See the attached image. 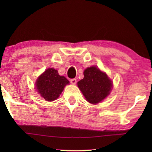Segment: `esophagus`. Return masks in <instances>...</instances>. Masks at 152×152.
<instances>
[{"instance_id": "esophagus-1", "label": "esophagus", "mask_w": 152, "mask_h": 152, "mask_svg": "<svg viewBox=\"0 0 152 152\" xmlns=\"http://www.w3.org/2000/svg\"><path fill=\"white\" fill-rule=\"evenodd\" d=\"M70 82H71L72 84H75L77 83V79L75 78L71 79V80H70Z\"/></svg>"}]
</instances>
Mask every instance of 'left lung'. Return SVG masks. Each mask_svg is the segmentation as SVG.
I'll use <instances>...</instances> for the list:
<instances>
[{
	"instance_id": "obj_1",
	"label": "left lung",
	"mask_w": 152,
	"mask_h": 152,
	"mask_svg": "<svg viewBox=\"0 0 152 152\" xmlns=\"http://www.w3.org/2000/svg\"><path fill=\"white\" fill-rule=\"evenodd\" d=\"M84 75V79L77 82V86L88 102L97 104L109 95L112 82L106 73L92 66L86 68Z\"/></svg>"
}]
</instances>
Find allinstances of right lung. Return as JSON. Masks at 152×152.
<instances>
[{
    "label": "right lung",
    "instance_id": "add662e5",
    "mask_svg": "<svg viewBox=\"0 0 152 152\" xmlns=\"http://www.w3.org/2000/svg\"><path fill=\"white\" fill-rule=\"evenodd\" d=\"M68 84L69 81L65 77L60 76L57 70L48 68L37 80L36 87L45 100L53 101L59 97Z\"/></svg>",
    "mask_w": 152,
    "mask_h": 152
}]
</instances>
